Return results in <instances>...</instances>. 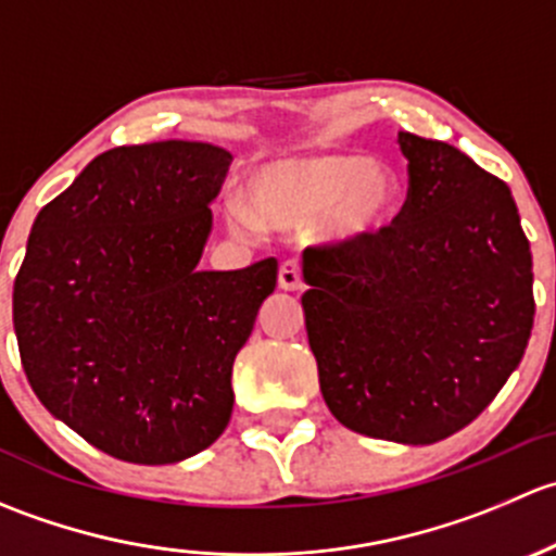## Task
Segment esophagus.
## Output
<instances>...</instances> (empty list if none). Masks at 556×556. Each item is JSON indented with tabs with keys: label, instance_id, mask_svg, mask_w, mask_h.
Wrapping results in <instances>:
<instances>
[{
	"label": "esophagus",
	"instance_id": "34e87169",
	"mask_svg": "<svg viewBox=\"0 0 556 556\" xmlns=\"http://www.w3.org/2000/svg\"><path fill=\"white\" fill-rule=\"evenodd\" d=\"M279 288L282 290H301L304 288V274H301V266L295 261H285L279 266Z\"/></svg>",
	"mask_w": 556,
	"mask_h": 556
}]
</instances>
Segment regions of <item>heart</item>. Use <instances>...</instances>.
Returning a JSON list of instances; mask_svg holds the SVG:
<instances>
[{
  "mask_svg": "<svg viewBox=\"0 0 556 556\" xmlns=\"http://www.w3.org/2000/svg\"><path fill=\"white\" fill-rule=\"evenodd\" d=\"M395 210L397 179L390 166L361 153H312L252 169L244 206H228L226 220L239 237L317 223L328 242L346 244L379 237Z\"/></svg>",
  "mask_w": 556,
  "mask_h": 556,
  "instance_id": "1",
  "label": "heart"
}]
</instances>
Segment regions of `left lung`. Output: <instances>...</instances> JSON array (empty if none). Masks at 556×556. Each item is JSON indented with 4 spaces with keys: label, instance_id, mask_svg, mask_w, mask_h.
<instances>
[{
    "label": "left lung",
    "instance_id": "8db88e82",
    "mask_svg": "<svg viewBox=\"0 0 556 556\" xmlns=\"http://www.w3.org/2000/svg\"><path fill=\"white\" fill-rule=\"evenodd\" d=\"M403 210L379 237L304 252L306 333L344 428L435 444L473 422L521 363L532 255L503 179L439 139L397 134Z\"/></svg>",
    "mask_w": 556,
    "mask_h": 556
}]
</instances>
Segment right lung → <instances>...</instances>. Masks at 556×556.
Masks as SVG:
<instances>
[{"instance_id":"add662e5","label":"right lung","mask_w":556,"mask_h":556,"mask_svg":"<svg viewBox=\"0 0 556 556\" xmlns=\"http://www.w3.org/2000/svg\"><path fill=\"white\" fill-rule=\"evenodd\" d=\"M233 155L206 142L112 148L39 210L13 288L26 379L110 457L166 465L220 439L231 371L277 261L199 271Z\"/></svg>"}]
</instances>
